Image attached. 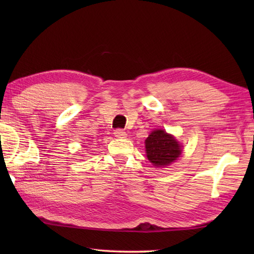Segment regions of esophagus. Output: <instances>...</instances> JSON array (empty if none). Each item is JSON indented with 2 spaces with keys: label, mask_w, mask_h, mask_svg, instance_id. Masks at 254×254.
Returning a JSON list of instances; mask_svg holds the SVG:
<instances>
[{
  "label": "esophagus",
  "mask_w": 254,
  "mask_h": 254,
  "mask_svg": "<svg viewBox=\"0 0 254 254\" xmlns=\"http://www.w3.org/2000/svg\"><path fill=\"white\" fill-rule=\"evenodd\" d=\"M115 136H117L119 138H124L127 136V133L123 130H121V128H117V130L115 131Z\"/></svg>",
  "instance_id": "1"
}]
</instances>
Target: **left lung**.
Instances as JSON below:
<instances>
[{
	"instance_id": "1",
	"label": "left lung",
	"mask_w": 254,
	"mask_h": 254,
	"mask_svg": "<svg viewBox=\"0 0 254 254\" xmlns=\"http://www.w3.org/2000/svg\"><path fill=\"white\" fill-rule=\"evenodd\" d=\"M147 158L156 167L168 166L181 154V145L163 130H156L145 141Z\"/></svg>"
}]
</instances>
